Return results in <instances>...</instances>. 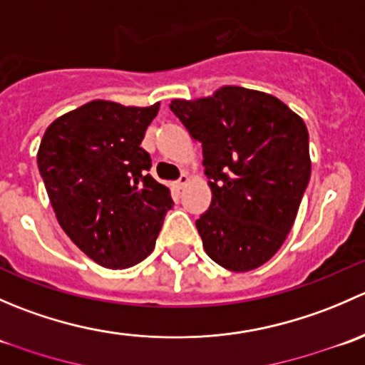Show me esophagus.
I'll use <instances>...</instances> for the list:
<instances>
[{"label": "esophagus", "instance_id": "esophagus-1", "mask_svg": "<svg viewBox=\"0 0 365 365\" xmlns=\"http://www.w3.org/2000/svg\"><path fill=\"white\" fill-rule=\"evenodd\" d=\"M187 183H189V176L185 175V173H183L182 176H180L178 180H176V183H175V187L176 189H183V187L187 185Z\"/></svg>", "mask_w": 365, "mask_h": 365}]
</instances>
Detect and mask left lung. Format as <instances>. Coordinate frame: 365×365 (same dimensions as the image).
Returning a JSON list of instances; mask_svg holds the SVG:
<instances>
[{
    "label": "left lung",
    "mask_w": 365,
    "mask_h": 365,
    "mask_svg": "<svg viewBox=\"0 0 365 365\" xmlns=\"http://www.w3.org/2000/svg\"><path fill=\"white\" fill-rule=\"evenodd\" d=\"M169 108L203 146L212 203L196 227L206 254L231 272L261 267L284 244L311 178L304 120L242 86Z\"/></svg>",
    "instance_id": "8db88e82"
}]
</instances>
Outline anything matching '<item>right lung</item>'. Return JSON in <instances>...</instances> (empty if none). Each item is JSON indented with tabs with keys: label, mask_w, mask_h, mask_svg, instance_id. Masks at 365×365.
Returning a JSON list of instances; mask_svg holds the SVG:
<instances>
[{
	"label": "right lung",
	"mask_w": 365,
	"mask_h": 365,
	"mask_svg": "<svg viewBox=\"0 0 365 365\" xmlns=\"http://www.w3.org/2000/svg\"><path fill=\"white\" fill-rule=\"evenodd\" d=\"M159 106L91 101L54 120L36 153L60 226L106 268L145 259L175 205L168 187L148 175L152 159L141 148Z\"/></svg>",
	"instance_id": "right-lung-1"
}]
</instances>
